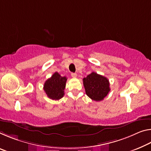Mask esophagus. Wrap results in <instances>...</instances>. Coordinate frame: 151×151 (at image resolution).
<instances>
[{
	"mask_svg": "<svg viewBox=\"0 0 151 151\" xmlns=\"http://www.w3.org/2000/svg\"><path fill=\"white\" fill-rule=\"evenodd\" d=\"M71 76H73V78H76V76H77V75H76V73H71Z\"/></svg>",
	"mask_w": 151,
	"mask_h": 151,
	"instance_id": "obj_1",
	"label": "esophagus"
}]
</instances>
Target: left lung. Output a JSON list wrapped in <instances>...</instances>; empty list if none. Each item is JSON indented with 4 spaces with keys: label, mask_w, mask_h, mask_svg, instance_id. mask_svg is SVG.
Returning <instances> with one entry per match:
<instances>
[{
    "label": "left lung",
    "mask_w": 151,
    "mask_h": 151,
    "mask_svg": "<svg viewBox=\"0 0 151 151\" xmlns=\"http://www.w3.org/2000/svg\"><path fill=\"white\" fill-rule=\"evenodd\" d=\"M83 85L87 96L96 101L104 99L110 91L109 80L94 72L83 78Z\"/></svg>",
    "instance_id": "obj_1"
}]
</instances>
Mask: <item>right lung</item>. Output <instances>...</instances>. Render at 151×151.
<instances>
[{"instance_id":"right-lung-1","label":"right lung","mask_w":151,"mask_h":151,"mask_svg":"<svg viewBox=\"0 0 151 151\" xmlns=\"http://www.w3.org/2000/svg\"><path fill=\"white\" fill-rule=\"evenodd\" d=\"M66 81V76H62L57 72L54 73L44 83V90L47 96L53 100L61 99L64 95Z\"/></svg>"}]
</instances>
